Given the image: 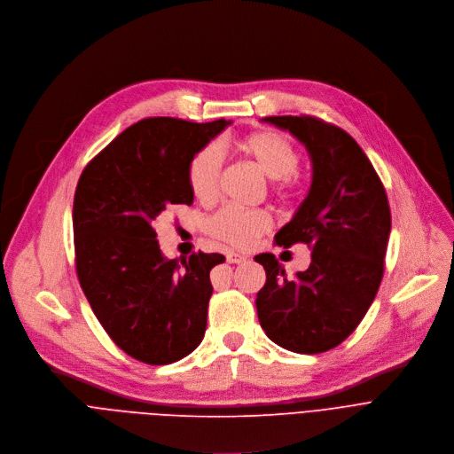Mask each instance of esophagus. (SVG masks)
I'll return each instance as SVG.
<instances>
[{
  "label": "esophagus",
  "mask_w": 454,
  "mask_h": 454,
  "mask_svg": "<svg viewBox=\"0 0 454 454\" xmlns=\"http://www.w3.org/2000/svg\"><path fill=\"white\" fill-rule=\"evenodd\" d=\"M248 257L243 255V254H238V252H227V261L232 262V264H239V262H245Z\"/></svg>",
  "instance_id": "esophagus-1"
}]
</instances>
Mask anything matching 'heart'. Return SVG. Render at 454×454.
<instances>
[{
    "instance_id": "1",
    "label": "heart",
    "mask_w": 454,
    "mask_h": 454,
    "mask_svg": "<svg viewBox=\"0 0 454 454\" xmlns=\"http://www.w3.org/2000/svg\"><path fill=\"white\" fill-rule=\"evenodd\" d=\"M241 152L271 180L276 190L286 193L295 186V171L301 164V153L295 145L278 132H257L239 145ZM223 152L218 145H207L199 150L188 168L190 188L197 200L207 204L218 195ZM271 227V216L264 209L223 207L206 222V231L236 248L250 247L261 234Z\"/></svg>"
}]
</instances>
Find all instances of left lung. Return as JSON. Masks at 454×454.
<instances>
[{
  "label": "left lung",
  "instance_id": "left-lung-1",
  "mask_svg": "<svg viewBox=\"0 0 454 454\" xmlns=\"http://www.w3.org/2000/svg\"><path fill=\"white\" fill-rule=\"evenodd\" d=\"M311 159V188L294 218L276 234L288 248L306 243L311 264L288 278L274 254H259L266 283L255 299L266 336L299 354L341 343L369 311L383 279L392 229L381 180L359 145L341 129L311 116H270Z\"/></svg>",
  "mask_w": 454,
  "mask_h": 454
}]
</instances>
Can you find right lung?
<instances>
[{
	"mask_svg": "<svg viewBox=\"0 0 454 454\" xmlns=\"http://www.w3.org/2000/svg\"><path fill=\"white\" fill-rule=\"evenodd\" d=\"M232 121L148 118L123 130L82 171L73 202L76 274L93 313L129 356L168 365L206 333L209 271L222 254L166 259L153 222L193 204V155Z\"/></svg>",
	"mask_w": 454,
	"mask_h": 454,
	"instance_id": "right-lung-1",
	"label": "right lung"
}]
</instances>
